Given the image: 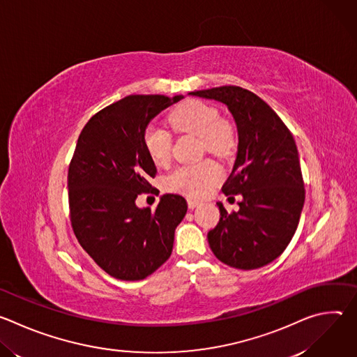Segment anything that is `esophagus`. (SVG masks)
Wrapping results in <instances>:
<instances>
[{
	"instance_id": "obj_1",
	"label": "esophagus",
	"mask_w": 357,
	"mask_h": 357,
	"mask_svg": "<svg viewBox=\"0 0 357 357\" xmlns=\"http://www.w3.org/2000/svg\"><path fill=\"white\" fill-rule=\"evenodd\" d=\"M200 205V202H197V200H195V199H188V208L192 211V209H195V208H197Z\"/></svg>"
}]
</instances>
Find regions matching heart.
<instances>
[{
	"mask_svg": "<svg viewBox=\"0 0 357 357\" xmlns=\"http://www.w3.org/2000/svg\"><path fill=\"white\" fill-rule=\"evenodd\" d=\"M169 124L179 132L200 138L202 148L218 158H229L234 154L238 142L237 127L229 117H222L219 109L202 98H190L174 109ZM144 145L152 162L165 165L171 160L172 135L168 130L148 126L144 132ZM220 169L209 162L181 165L167 178L169 189L190 197H203L220 181Z\"/></svg>",
	"mask_w": 357,
	"mask_h": 357,
	"instance_id": "heart-1",
	"label": "heart"
}]
</instances>
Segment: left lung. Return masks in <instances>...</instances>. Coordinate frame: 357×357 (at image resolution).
<instances>
[{"instance_id":"8db88e82","label":"left lung","mask_w":357,"mask_h":357,"mask_svg":"<svg viewBox=\"0 0 357 357\" xmlns=\"http://www.w3.org/2000/svg\"><path fill=\"white\" fill-rule=\"evenodd\" d=\"M226 105L238 132L237 157L222 190L241 195L238 211L208 233L215 256L225 264L254 270L274 261L289 244L305 200L298 149L277 113L252 91L220 86L189 93Z\"/></svg>"}]
</instances>
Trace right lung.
<instances>
[{
    "mask_svg": "<svg viewBox=\"0 0 357 357\" xmlns=\"http://www.w3.org/2000/svg\"><path fill=\"white\" fill-rule=\"evenodd\" d=\"M181 98L127 96L96 113L79 135L68 172L70 222L83 250L114 278L138 281L158 270L186 215V200L174 193L161 196L154 211L135 205L157 174L144 132Z\"/></svg>",
    "mask_w": 357,
    "mask_h": 357,
    "instance_id": "1",
    "label": "right lung"
}]
</instances>
